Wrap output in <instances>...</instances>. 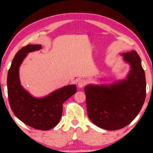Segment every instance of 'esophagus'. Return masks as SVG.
<instances>
[{
  "mask_svg": "<svg viewBox=\"0 0 153 153\" xmlns=\"http://www.w3.org/2000/svg\"><path fill=\"white\" fill-rule=\"evenodd\" d=\"M87 81L85 80V79H80L78 81V86L79 88H82L84 86V85H86Z\"/></svg>",
  "mask_w": 153,
  "mask_h": 153,
  "instance_id": "esophagus-1",
  "label": "esophagus"
}]
</instances>
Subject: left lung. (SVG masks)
I'll return each mask as SVG.
<instances>
[{"label":"left lung","mask_w":153,"mask_h":153,"mask_svg":"<svg viewBox=\"0 0 153 153\" xmlns=\"http://www.w3.org/2000/svg\"><path fill=\"white\" fill-rule=\"evenodd\" d=\"M123 60L130 66L125 79L109 84L84 87L88 116L100 128L117 130L134 119L146 99V76L137 51L123 53Z\"/></svg>","instance_id":"8db88e82"}]
</instances>
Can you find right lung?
I'll return each mask as SVG.
<instances>
[{
    "mask_svg": "<svg viewBox=\"0 0 153 153\" xmlns=\"http://www.w3.org/2000/svg\"><path fill=\"white\" fill-rule=\"evenodd\" d=\"M42 49L40 45H28L16 53L7 74V94L10 107L24 124L39 130L56 126L62 117V104L76 92V85H68L42 97L31 95L22 86L19 68L28 53Z\"/></svg>",
    "mask_w": 153,
    "mask_h": 153,
    "instance_id": "obj_1",
    "label": "right lung"
}]
</instances>
